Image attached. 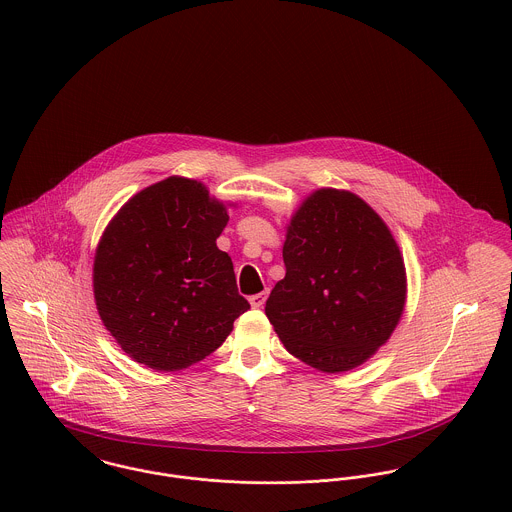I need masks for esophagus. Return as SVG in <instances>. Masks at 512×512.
<instances>
[{
	"instance_id": "obj_1",
	"label": "esophagus",
	"mask_w": 512,
	"mask_h": 512,
	"mask_svg": "<svg viewBox=\"0 0 512 512\" xmlns=\"http://www.w3.org/2000/svg\"><path fill=\"white\" fill-rule=\"evenodd\" d=\"M266 297H268V293L266 292L256 293V295L250 297V305L256 307V309H260V307L266 303Z\"/></svg>"
}]
</instances>
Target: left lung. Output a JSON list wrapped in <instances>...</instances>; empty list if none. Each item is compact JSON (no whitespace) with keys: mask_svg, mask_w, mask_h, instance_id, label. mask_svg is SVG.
I'll list each match as a JSON object with an SVG mask.
<instances>
[{"mask_svg":"<svg viewBox=\"0 0 512 512\" xmlns=\"http://www.w3.org/2000/svg\"><path fill=\"white\" fill-rule=\"evenodd\" d=\"M286 278L266 301L284 347L339 374L366 363L402 319L408 278L400 246L359 195L321 187L286 224Z\"/></svg>","mask_w":512,"mask_h":512,"instance_id":"8db88e82","label":"left lung"}]
</instances>
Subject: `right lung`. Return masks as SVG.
Listing matches in <instances>:
<instances>
[{
  "label": "right lung",
  "instance_id": "1",
  "mask_svg": "<svg viewBox=\"0 0 512 512\" xmlns=\"http://www.w3.org/2000/svg\"><path fill=\"white\" fill-rule=\"evenodd\" d=\"M228 207L181 175L128 199L106 224L92 266L98 315L136 363L175 372L215 353L250 309L217 238Z\"/></svg>",
  "mask_w": 512,
  "mask_h": 512
}]
</instances>
